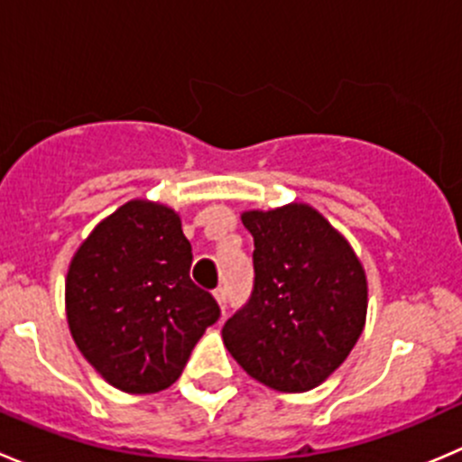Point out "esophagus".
I'll list each match as a JSON object with an SVG mask.
<instances>
[{"mask_svg":"<svg viewBox=\"0 0 462 462\" xmlns=\"http://www.w3.org/2000/svg\"><path fill=\"white\" fill-rule=\"evenodd\" d=\"M214 297H217L218 306L226 310L227 309V291H226V288H217V291H214Z\"/></svg>","mask_w":462,"mask_h":462,"instance_id":"34e87169","label":"esophagus"}]
</instances>
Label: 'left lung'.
Segmentation results:
<instances>
[{
    "instance_id": "left-lung-1",
    "label": "left lung",
    "mask_w": 462,
    "mask_h": 462,
    "mask_svg": "<svg viewBox=\"0 0 462 462\" xmlns=\"http://www.w3.org/2000/svg\"><path fill=\"white\" fill-rule=\"evenodd\" d=\"M241 221L254 239V283L223 326L226 348L270 389H313L346 360L365 328L362 263L309 205L254 209Z\"/></svg>"
}]
</instances>
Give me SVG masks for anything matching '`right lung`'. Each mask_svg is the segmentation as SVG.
<instances>
[{
  "label": "right lung",
  "instance_id": "1",
  "mask_svg": "<svg viewBox=\"0 0 462 462\" xmlns=\"http://www.w3.org/2000/svg\"><path fill=\"white\" fill-rule=\"evenodd\" d=\"M192 245L174 209L129 201L80 245L67 274V319L109 384L156 393L183 374L217 300L189 279Z\"/></svg>",
  "mask_w": 462,
  "mask_h": 462
}]
</instances>
